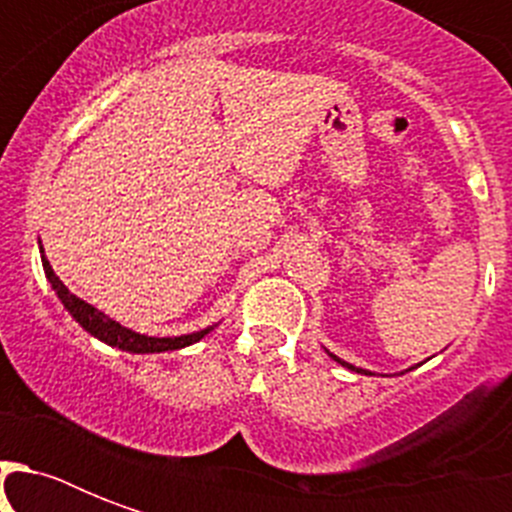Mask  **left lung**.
I'll return each mask as SVG.
<instances>
[{
  "instance_id": "left-lung-1",
  "label": "left lung",
  "mask_w": 512,
  "mask_h": 512,
  "mask_svg": "<svg viewBox=\"0 0 512 512\" xmlns=\"http://www.w3.org/2000/svg\"><path fill=\"white\" fill-rule=\"evenodd\" d=\"M327 353H329V350H327ZM329 356H332V358H335V361H337V364H342V366H348V369H353V372H361V374H372V372H366V369H358V366H353V364H348V361H342V358H337V356H335V353H329Z\"/></svg>"
}]
</instances>
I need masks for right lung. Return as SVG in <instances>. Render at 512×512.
Instances as JSON below:
<instances>
[{"label": "right lung", "instance_id": "right-lung-1", "mask_svg": "<svg viewBox=\"0 0 512 512\" xmlns=\"http://www.w3.org/2000/svg\"><path fill=\"white\" fill-rule=\"evenodd\" d=\"M39 252H42L44 276H47V281H50L52 289H55V295H58L60 303L66 305V311L74 316L76 324H79L84 332H90L92 337H98L100 342H106L111 348L127 350V353H164V350H180L185 348V345H193V342H199L201 337L209 335V332L215 329L207 327L180 337H148L140 335V332H132L130 327H122L119 321L108 319L106 313H100L95 305L84 303L82 297H76L74 292H68L66 284L55 276V271H52L50 260L44 257V249H39Z\"/></svg>", "mask_w": 512, "mask_h": 512}]
</instances>
